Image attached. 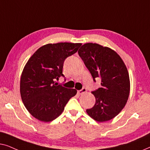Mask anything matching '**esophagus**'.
Here are the masks:
<instances>
[{"label":"esophagus","instance_id":"34e87169","mask_svg":"<svg viewBox=\"0 0 150 150\" xmlns=\"http://www.w3.org/2000/svg\"><path fill=\"white\" fill-rule=\"evenodd\" d=\"M87 92V89H85V88H83L81 90H79V91H78V93L80 94V95H81V94H83Z\"/></svg>","mask_w":150,"mask_h":150}]
</instances>
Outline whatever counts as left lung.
Listing matches in <instances>:
<instances>
[{"mask_svg":"<svg viewBox=\"0 0 150 150\" xmlns=\"http://www.w3.org/2000/svg\"><path fill=\"white\" fill-rule=\"evenodd\" d=\"M78 52L93 81L101 79V87L92 92L95 105L87 109V113L99 122L112 120L122 111L130 94V78L126 65L115 51L98 44H83Z\"/></svg>","mask_w":150,"mask_h":150,"instance_id":"1","label":"left lung"}]
</instances>
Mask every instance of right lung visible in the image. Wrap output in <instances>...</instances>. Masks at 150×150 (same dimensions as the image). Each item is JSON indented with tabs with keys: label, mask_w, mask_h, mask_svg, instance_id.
<instances>
[{
	"label": "right lung",
	"mask_w": 150,
	"mask_h": 150,
	"mask_svg": "<svg viewBox=\"0 0 150 150\" xmlns=\"http://www.w3.org/2000/svg\"><path fill=\"white\" fill-rule=\"evenodd\" d=\"M81 45L68 42L46 44L26 63L20 78V95L24 105L35 118L44 122L55 120L76 94L75 89L63 87L54 81L64 76L65 59L76 52Z\"/></svg>",
	"instance_id": "1"
}]
</instances>
